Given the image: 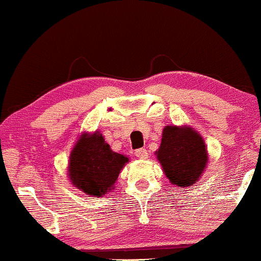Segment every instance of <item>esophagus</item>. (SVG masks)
I'll list each match as a JSON object with an SVG mask.
<instances>
[{"instance_id": "esophagus-1", "label": "esophagus", "mask_w": 261, "mask_h": 261, "mask_svg": "<svg viewBox=\"0 0 261 261\" xmlns=\"http://www.w3.org/2000/svg\"><path fill=\"white\" fill-rule=\"evenodd\" d=\"M134 154H136V156L138 159H140V160H146V159H148V150L146 149H138V150H136V152H134Z\"/></svg>"}]
</instances>
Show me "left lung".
Masks as SVG:
<instances>
[{
  "mask_svg": "<svg viewBox=\"0 0 261 261\" xmlns=\"http://www.w3.org/2000/svg\"><path fill=\"white\" fill-rule=\"evenodd\" d=\"M155 155L171 185L178 188L198 182L209 161L204 138L191 125H166Z\"/></svg>",
  "mask_w": 261,
  "mask_h": 261,
  "instance_id": "8db88e82",
  "label": "left lung"
}]
</instances>
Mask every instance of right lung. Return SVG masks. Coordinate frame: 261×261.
I'll return each mask as SVG.
<instances>
[{
	"label": "right lung",
	"instance_id": "obj_1",
	"mask_svg": "<svg viewBox=\"0 0 261 261\" xmlns=\"http://www.w3.org/2000/svg\"><path fill=\"white\" fill-rule=\"evenodd\" d=\"M125 155L112 151L99 130L83 132L69 155L67 174L70 185L91 197H102L115 189Z\"/></svg>",
	"mask_w": 261,
	"mask_h": 261
}]
</instances>
